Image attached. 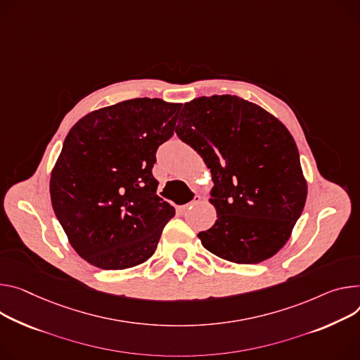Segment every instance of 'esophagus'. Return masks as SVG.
<instances>
[{"label": "esophagus", "mask_w": 360, "mask_h": 360, "mask_svg": "<svg viewBox=\"0 0 360 360\" xmlns=\"http://www.w3.org/2000/svg\"><path fill=\"white\" fill-rule=\"evenodd\" d=\"M200 201H201V197H200V195H193V198H192V201H191V202H188V204H185V205H178V207H176V210H178L179 212H185V211H188V208H191V205L198 204Z\"/></svg>", "instance_id": "esophagus-1"}]
</instances>
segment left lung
<instances>
[{"instance_id":"8db88e82","label":"left lung","mask_w":360,"mask_h":360,"mask_svg":"<svg viewBox=\"0 0 360 360\" xmlns=\"http://www.w3.org/2000/svg\"><path fill=\"white\" fill-rule=\"evenodd\" d=\"M175 129L211 169L217 221L202 245L237 264H257L288 241L307 198L296 142L271 113L238 96L198 97Z\"/></svg>"}]
</instances>
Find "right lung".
I'll list each match as a JSON object with an SVG mask.
<instances>
[{
	"label": "right lung",
	"instance_id": "1",
	"mask_svg": "<svg viewBox=\"0 0 360 360\" xmlns=\"http://www.w3.org/2000/svg\"><path fill=\"white\" fill-rule=\"evenodd\" d=\"M181 103L132 99L83 116L50 178L51 205L69 243L103 270L139 266L156 251L175 208L156 195L155 153L175 130Z\"/></svg>",
	"mask_w": 360,
	"mask_h": 360
}]
</instances>
